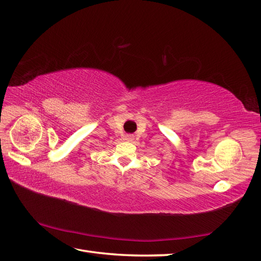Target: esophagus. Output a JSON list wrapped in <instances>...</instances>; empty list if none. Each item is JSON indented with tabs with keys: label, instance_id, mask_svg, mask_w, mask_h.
<instances>
[{
	"label": "esophagus",
	"instance_id": "obj_1",
	"mask_svg": "<svg viewBox=\"0 0 261 261\" xmlns=\"http://www.w3.org/2000/svg\"><path fill=\"white\" fill-rule=\"evenodd\" d=\"M125 140L126 141H132V140H134V136H131V135L125 136Z\"/></svg>",
	"mask_w": 261,
	"mask_h": 261
}]
</instances>
